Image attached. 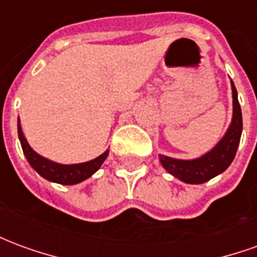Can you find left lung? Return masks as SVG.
I'll return each mask as SVG.
<instances>
[{
    "label": "left lung",
    "mask_w": 257,
    "mask_h": 257,
    "mask_svg": "<svg viewBox=\"0 0 257 257\" xmlns=\"http://www.w3.org/2000/svg\"><path fill=\"white\" fill-rule=\"evenodd\" d=\"M232 89V119L226 135L217 145L195 160H176L160 156L162 167L175 178L189 184H201L224 172L235 157L241 134H242V112L238 101L237 89L231 81Z\"/></svg>",
    "instance_id": "8db88e82"
}]
</instances>
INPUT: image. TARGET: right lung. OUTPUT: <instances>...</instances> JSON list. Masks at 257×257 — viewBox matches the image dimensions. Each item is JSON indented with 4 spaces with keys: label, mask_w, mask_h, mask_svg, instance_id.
Masks as SVG:
<instances>
[{
    "label": "right lung",
    "mask_w": 257,
    "mask_h": 257,
    "mask_svg": "<svg viewBox=\"0 0 257 257\" xmlns=\"http://www.w3.org/2000/svg\"><path fill=\"white\" fill-rule=\"evenodd\" d=\"M18 135H19L20 145L23 149L27 161L30 164L34 171L41 175L42 178L47 179L49 182L59 184H77L84 182L85 179L90 178L93 173L101 167V164L108 156V150H106L101 156H99L95 160L88 162H82V164H73V165H63V164H58L51 160L44 158L40 154H37L36 151L33 150L30 145L27 143L22 126H20V121L18 119Z\"/></svg>",
    "instance_id": "1"
}]
</instances>
